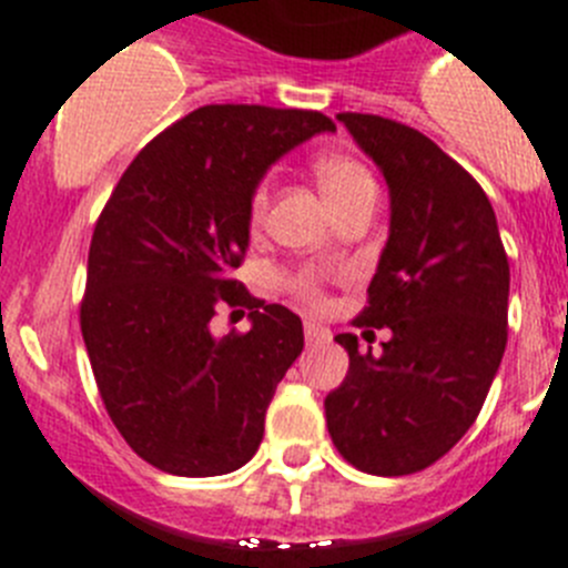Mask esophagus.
Segmentation results:
<instances>
[{
	"label": "esophagus",
	"mask_w": 568,
	"mask_h": 568,
	"mask_svg": "<svg viewBox=\"0 0 568 568\" xmlns=\"http://www.w3.org/2000/svg\"><path fill=\"white\" fill-rule=\"evenodd\" d=\"M305 339L308 343H320V339H328V328L320 323H314V320H305Z\"/></svg>",
	"instance_id": "1"
}]
</instances>
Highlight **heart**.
Returning <instances> with one entry per match:
<instances>
[{"mask_svg": "<svg viewBox=\"0 0 568 568\" xmlns=\"http://www.w3.org/2000/svg\"><path fill=\"white\" fill-rule=\"evenodd\" d=\"M314 174H317L320 189H323L325 200H328L332 209L334 205H339V202L348 200V196L359 194V191H366L374 185L372 174H368L366 168L359 165L357 160H352V156H323V160L314 165ZM263 214H265V189H260L254 194V200H251V225L263 223ZM294 288H297L303 297L320 300L317 288H314V283L308 277L297 280Z\"/></svg>", "mask_w": 568, "mask_h": 568, "instance_id": "b5f03b06", "label": "heart"}]
</instances>
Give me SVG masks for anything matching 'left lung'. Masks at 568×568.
Instances as JSON below:
<instances>
[{
	"label": "left lung",
	"mask_w": 568,
	"mask_h": 568,
	"mask_svg": "<svg viewBox=\"0 0 568 568\" xmlns=\"http://www.w3.org/2000/svg\"><path fill=\"white\" fill-rule=\"evenodd\" d=\"M388 185V240L354 323L388 328L383 352L337 334L348 374L325 397L334 446L359 471L412 475L480 414L509 317V260L489 196L428 136L374 113H337Z\"/></svg>",
	"instance_id": "1"
}]
</instances>
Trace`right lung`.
<instances>
[{"label":"right lung","instance_id":"right-lung-1","mask_svg":"<svg viewBox=\"0 0 568 568\" xmlns=\"http://www.w3.org/2000/svg\"><path fill=\"white\" fill-rule=\"evenodd\" d=\"M334 131L317 111L196 108L142 148L93 229L82 300L93 377L128 446L168 475H229L263 443L303 320L251 297L234 271L268 168ZM223 302L250 305L248 333L210 332Z\"/></svg>","mask_w":568,"mask_h":568}]
</instances>
